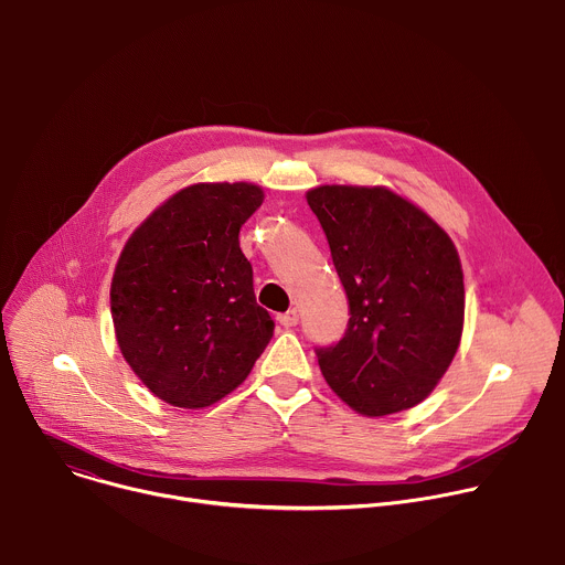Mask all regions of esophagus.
Listing matches in <instances>:
<instances>
[{
	"label": "esophagus",
	"instance_id": "1",
	"mask_svg": "<svg viewBox=\"0 0 565 565\" xmlns=\"http://www.w3.org/2000/svg\"><path fill=\"white\" fill-rule=\"evenodd\" d=\"M297 321H299V312H297V308H290V310H286L284 315H279V324H281V327H286V329L295 327Z\"/></svg>",
	"mask_w": 565,
	"mask_h": 565
}]
</instances>
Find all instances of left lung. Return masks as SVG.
Instances as JSON below:
<instances>
[{
    "mask_svg": "<svg viewBox=\"0 0 565 565\" xmlns=\"http://www.w3.org/2000/svg\"><path fill=\"white\" fill-rule=\"evenodd\" d=\"M349 297V327L317 362L369 418L416 407L449 369L462 335V268L449 234L386 188L306 192Z\"/></svg>",
    "mask_w": 565,
    "mask_h": 565,
    "instance_id": "left-lung-1",
    "label": "left lung"
}]
</instances>
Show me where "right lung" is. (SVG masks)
<instances>
[{"mask_svg": "<svg viewBox=\"0 0 565 565\" xmlns=\"http://www.w3.org/2000/svg\"><path fill=\"white\" fill-rule=\"evenodd\" d=\"M264 203L253 183H196L127 238L111 279L122 358L172 407L201 409L248 377L275 321L257 303L238 230Z\"/></svg>", "mask_w": 565, "mask_h": 565, "instance_id": "add662e5", "label": "right lung"}]
</instances>
